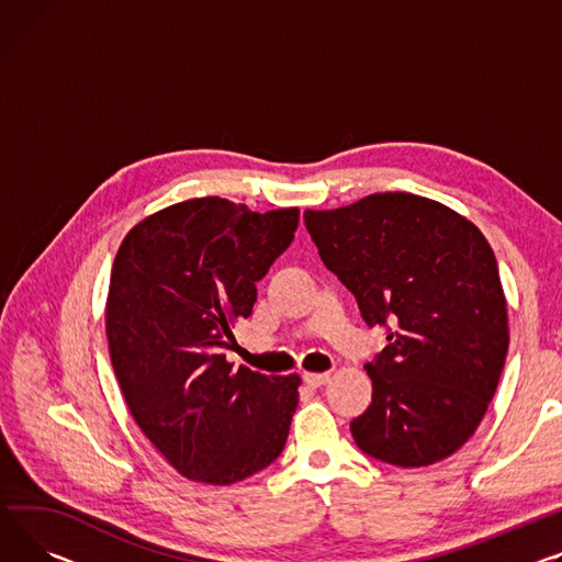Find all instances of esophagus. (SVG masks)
<instances>
[{
  "label": "esophagus",
  "mask_w": 562,
  "mask_h": 562,
  "mask_svg": "<svg viewBox=\"0 0 562 562\" xmlns=\"http://www.w3.org/2000/svg\"><path fill=\"white\" fill-rule=\"evenodd\" d=\"M303 380H305L307 386L316 389V386H323V384L329 382V372H305Z\"/></svg>",
  "instance_id": "34e87169"
}]
</instances>
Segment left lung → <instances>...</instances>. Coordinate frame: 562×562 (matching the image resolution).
<instances>
[{"label": "left lung", "mask_w": 562, "mask_h": 562, "mask_svg": "<svg viewBox=\"0 0 562 562\" xmlns=\"http://www.w3.org/2000/svg\"><path fill=\"white\" fill-rule=\"evenodd\" d=\"M323 265L389 346L366 363L372 402L350 431L359 450L400 468L452 457L483 420L508 352L497 259L472 221L406 194L305 210Z\"/></svg>", "instance_id": "obj_1"}]
</instances>
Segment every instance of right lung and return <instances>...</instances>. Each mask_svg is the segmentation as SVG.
I'll return each mask as SVG.
<instances>
[{
	"label": "right lung",
	"instance_id": "right-lung-1",
	"mask_svg": "<svg viewBox=\"0 0 562 562\" xmlns=\"http://www.w3.org/2000/svg\"><path fill=\"white\" fill-rule=\"evenodd\" d=\"M297 207L250 212L205 196L142 218L110 273V361L142 434L187 479L231 485L271 465L301 378L226 361L257 282L286 250Z\"/></svg>",
	"mask_w": 562,
	"mask_h": 562
}]
</instances>
